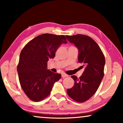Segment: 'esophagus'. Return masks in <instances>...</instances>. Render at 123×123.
<instances>
[{"instance_id": "obj_1", "label": "esophagus", "mask_w": 123, "mask_h": 123, "mask_svg": "<svg viewBox=\"0 0 123 123\" xmlns=\"http://www.w3.org/2000/svg\"><path fill=\"white\" fill-rule=\"evenodd\" d=\"M68 76V75L66 74H65V73H62V77H63V78H65V77H67Z\"/></svg>"}]
</instances>
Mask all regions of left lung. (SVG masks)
<instances>
[{"instance_id": "left-lung-1", "label": "left lung", "mask_w": 123, "mask_h": 123, "mask_svg": "<svg viewBox=\"0 0 123 123\" xmlns=\"http://www.w3.org/2000/svg\"><path fill=\"white\" fill-rule=\"evenodd\" d=\"M66 37L78 49V62L82 68H85L80 78L72 75L74 85L67 92L70 98L81 103L89 100L100 86L104 75L105 58L100 46L90 37L81 34Z\"/></svg>"}]
</instances>
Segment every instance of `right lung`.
<instances>
[{
	"instance_id": "add662e5",
	"label": "right lung",
	"mask_w": 123,
	"mask_h": 123,
	"mask_svg": "<svg viewBox=\"0 0 123 123\" xmlns=\"http://www.w3.org/2000/svg\"><path fill=\"white\" fill-rule=\"evenodd\" d=\"M64 35H40L28 42L20 53L17 65L21 86L30 100L38 102L50 95L60 74L47 69L48 62L55 56L62 43H67Z\"/></svg>"
}]
</instances>
